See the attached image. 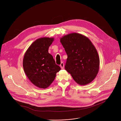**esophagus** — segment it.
Here are the masks:
<instances>
[{
	"label": "esophagus",
	"mask_w": 121,
	"mask_h": 121,
	"mask_svg": "<svg viewBox=\"0 0 121 121\" xmlns=\"http://www.w3.org/2000/svg\"><path fill=\"white\" fill-rule=\"evenodd\" d=\"M60 67L61 69H63L64 68V63L63 62H61V64H60Z\"/></svg>",
	"instance_id": "esophagus-1"
}]
</instances>
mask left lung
I'll use <instances>...</instances> for the list:
<instances>
[{"label": "left lung", "instance_id": "8db88e82", "mask_svg": "<svg viewBox=\"0 0 121 121\" xmlns=\"http://www.w3.org/2000/svg\"><path fill=\"white\" fill-rule=\"evenodd\" d=\"M60 41L68 55L65 66L66 71L79 85L92 82L99 72V59L91 42L77 33L63 36Z\"/></svg>", "mask_w": 121, "mask_h": 121}]
</instances>
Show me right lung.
Segmentation results:
<instances>
[{"instance_id":"obj_1","label":"right lung","mask_w":121,"mask_h":121,"mask_svg":"<svg viewBox=\"0 0 121 121\" xmlns=\"http://www.w3.org/2000/svg\"><path fill=\"white\" fill-rule=\"evenodd\" d=\"M53 40L52 38L37 39L30 45L24 56L25 73L33 84L40 88L49 87L61 69L48 52L49 47Z\"/></svg>"}]
</instances>
